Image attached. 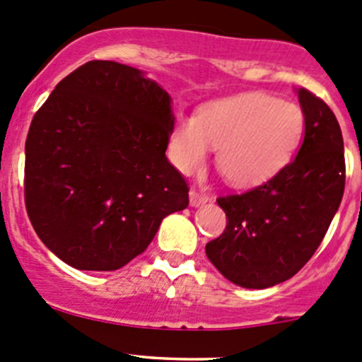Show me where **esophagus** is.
<instances>
[{
    "instance_id": "esophagus-1",
    "label": "esophagus",
    "mask_w": 362,
    "mask_h": 362,
    "mask_svg": "<svg viewBox=\"0 0 362 362\" xmlns=\"http://www.w3.org/2000/svg\"><path fill=\"white\" fill-rule=\"evenodd\" d=\"M189 199H190V206H202L209 201V196L204 192H199V190L192 189L189 192Z\"/></svg>"
}]
</instances>
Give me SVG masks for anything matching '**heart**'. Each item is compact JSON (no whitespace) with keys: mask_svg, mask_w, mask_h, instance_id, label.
<instances>
[{"mask_svg":"<svg viewBox=\"0 0 362 362\" xmlns=\"http://www.w3.org/2000/svg\"><path fill=\"white\" fill-rule=\"evenodd\" d=\"M304 113L296 103L264 93L214 99L196 117H180L168 139V156L184 175L199 172L216 149V165L233 187L272 180L288 163L304 136Z\"/></svg>","mask_w":362,"mask_h":362,"instance_id":"b5f03b06","label":"heart"}]
</instances>
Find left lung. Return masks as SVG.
Wrapping results in <instances>:
<instances>
[{
	"label": "left lung",
	"instance_id": "obj_1",
	"mask_svg": "<svg viewBox=\"0 0 362 362\" xmlns=\"http://www.w3.org/2000/svg\"><path fill=\"white\" fill-rule=\"evenodd\" d=\"M304 142L296 160L247 192L218 197L226 226L206 256L226 280L266 288L308 263L339 209L345 187L344 139L329 106L300 87Z\"/></svg>",
	"mask_w": 362,
	"mask_h": 362
}]
</instances>
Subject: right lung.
<instances>
[{
  "label": "right lung",
  "mask_w": 362,
  "mask_h": 362,
  "mask_svg": "<svg viewBox=\"0 0 362 362\" xmlns=\"http://www.w3.org/2000/svg\"><path fill=\"white\" fill-rule=\"evenodd\" d=\"M172 99L141 70L94 59L35 111L25 141V208L66 264L113 272L146 251L161 220L189 206L168 161Z\"/></svg>",
  "instance_id": "obj_1"
}]
</instances>
